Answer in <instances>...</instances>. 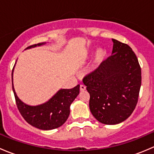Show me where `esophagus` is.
I'll return each mask as SVG.
<instances>
[{
    "instance_id": "obj_1",
    "label": "esophagus",
    "mask_w": 154,
    "mask_h": 154,
    "mask_svg": "<svg viewBox=\"0 0 154 154\" xmlns=\"http://www.w3.org/2000/svg\"><path fill=\"white\" fill-rule=\"evenodd\" d=\"M86 86H84V85H83V84H81L80 85V91H85V90H86Z\"/></svg>"
}]
</instances>
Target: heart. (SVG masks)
<instances>
[{"mask_svg": "<svg viewBox=\"0 0 154 154\" xmlns=\"http://www.w3.org/2000/svg\"><path fill=\"white\" fill-rule=\"evenodd\" d=\"M106 52L104 49H102V48H99L96 51L95 53V60L97 63H100V62L103 61L104 60V58L106 57Z\"/></svg>", "mask_w": 154, "mask_h": 154, "instance_id": "b5f03b06", "label": "heart"}]
</instances>
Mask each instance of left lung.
I'll return each mask as SVG.
<instances>
[{
	"instance_id": "8db88e82",
	"label": "left lung",
	"mask_w": 154,
	"mask_h": 154,
	"mask_svg": "<svg viewBox=\"0 0 154 154\" xmlns=\"http://www.w3.org/2000/svg\"><path fill=\"white\" fill-rule=\"evenodd\" d=\"M112 42V55L83 79L90 94L91 114L108 125L130 117L137 104L142 83L140 65L132 48L116 39Z\"/></svg>"
}]
</instances>
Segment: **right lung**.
Masks as SVG:
<instances>
[{"label": "right lung", "instance_id": "right-lung-1", "mask_svg": "<svg viewBox=\"0 0 154 154\" xmlns=\"http://www.w3.org/2000/svg\"><path fill=\"white\" fill-rule=\"evenodd\" d=\"M44 44L38 43L27 48H34ZM12 90L18 111L24 120L30 125L40 130H49L58 128L66 122L70 114V106L80 93V85L70 89H60L48 102L35 106L25 104L17 97L13 83Z\"/></svg>", "mask_w": 154, "mask_h": 154}]
</instances>
